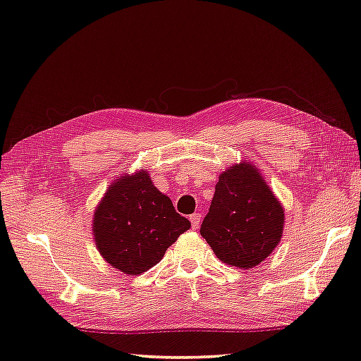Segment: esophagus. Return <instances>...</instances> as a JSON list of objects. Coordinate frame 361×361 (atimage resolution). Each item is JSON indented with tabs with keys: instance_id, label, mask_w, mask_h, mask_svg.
<instances>
[{
	"instance_id": "34e87169",
	"label": "esophagus",
	"mask_w": 361,
	"mask_h": 361,
	"mask_svg": "<svg viewBox=\"0 0 361 361\" xmlns=\"http://www.w3.org/2000/svg\"><path fill=\"white\" fill-rule=\"evenodd\" d=\"M189 219H191L192 229H199L200 221H202V215H200V213H194V215L189 216Z\"/></svg>"
}]
</instances>
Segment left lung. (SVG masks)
Returning a JSON list of instances; mask_svg holds the SVG:
<instances>
[{
	"label": "left lung",
	"mask_w": 361,
	"mask_h": 361,
	"mask_svg": "<svg viewBox=\"0 0 361 361\" xmlns=\"http://www.w3.org/2000/svg\"><path fill=\"white\" fill-rule=\"evenodd\" d=\"M285 210L252 162L242 161L219 173L210 210L200 226L218 259L253 269L280 243Z\"/></svg>",
	"instance_id": "left-lung-1"
}]
</instances>
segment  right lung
I'll return each instance as SVG.
<instances>
[{
    "label": "right lung",
    "instance_id": "1",
    "mask_svg": "<svg viewBox=\"0 0 361 361\" xmlns=\"http://www.w3.org/2000/svg\"><path fill=\"white\" fill-rule=\"evenodd\" d=\"M191 228L146 169L122 173L108 186L92 218L97 250L109 266L140 276L156 266L176 239Z\"/></svg>",
    "mask_w": 361,
    "mask_h": 361
}]
</instances>
